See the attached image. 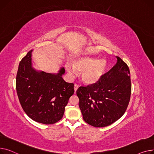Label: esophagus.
I'll list each match as a JSON object with an SVG mask.
<instances>
[{"label":"esophagus","mask_w":154,"mask_h":154,"mask_svg":"<svg viewBox=\"0 0 154 154\" xmlns=\"http://www.w3.org/2000/svg\"><path fill=\"white\" fill-rule=\"evenodd\" d=\"M78 88H79V86H78V85H75V86H74V89H75V92H76V91H77V89H78Z\"/></svg>","instance_id":"obj_1"}]
</instances>
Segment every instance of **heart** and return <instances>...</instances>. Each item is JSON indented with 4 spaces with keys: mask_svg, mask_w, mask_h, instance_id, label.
I'll return each instance as SVG.
<instances>
[{
    "mask_svg": "<svg viewBox=\"0 0 154 154\" xmlns=\"http://www.w3.org/2000/svg\"><path fill=\"white\" fill-rule=\"evenodd\" d=\"M72 68L66 65L70 75H76V72L81 73V79L87 85L97 83L104 75L107 63L105 60H96L89 57H82L75 60L71 64Z\"/></svg>",
    "mask_w": 154,
    "mask_h": 154,
    "instance_id": "heart-1",
    "label": "heart"
}]
</instances>
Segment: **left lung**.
Returning <instances> with one entry per match:
<instances>
[{"instance_id": "obj_1", "label": "left lung", "mask_w": 154, "mask_h": 154, "mask_svg": "<svg viewBox=\"0 0 154 154\" xmlns=\"http://www.w3.org/2000/svg\"><path fill=\"white\" fill-rule=\"evenodd\" d=\"M116 58V64L97 83L80 86L76 91L83 119L96 128L106 127L118 120L129 103V68L121 58Z\"/></svg>"}]
</instances>
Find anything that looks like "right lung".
<instances>
[{"instance_id":"add662e5","label":"right lung","mask_w":154,"mask_h":154,"mask_svg":"<svg viewBox=\"0 0 154 154\" xmlns=\"http://www.w3.org/2000/svg\"><path fill=\"white\" fill-rule=\"evenodd\" d=\"M30 51L19 63L16 77V89L25 112L32 120L44 124L59 121L69 97L74 94V84L61 77V68L57 74L38 72L32 67Z\"/></svg>"}]
</instances>
